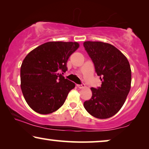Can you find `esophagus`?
Instances as JSON below:
<instances>
[{
    "instance_id": "34e87169",
    "label": "esophagus",
    "mask_w": 149,
    "mask_h": 149,
    "mask_svg": "<svg viewBox=\"0 0 149 149\" xmlns=\"http://www.w3.org/2000/svg\"><path fill=\"white\" fill-rule=\"evenodd\" d=\"M77 86L79 87V89H83L85 87V85L84 84H81V85H77Z\"/></svg>"
}]
</instances>
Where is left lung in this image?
Segmentation results:
<instances>
[{
	"label": "left lung",
	"instance_id": "8db88e82",
	"mask_svg": "<svg viewBox=\"0 0 149 149\" xmlns=\"http://www.w3.org/2000/svg\"><path fill=\"white\" fill-rule=\"evenodd\" d=\"M83 46L102 81L100 87L91 88V98L83 105L93 117L108 119L119 111L130 92L132 82L130 63L118 49L109 43L85 41Z\"/></svg>",
	"mask_w": 149,
	"mask_h": 149
}]
</instances>
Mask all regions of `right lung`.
<instances>
[{"label":"right lung","mask_w":149,"mask_h":149,"mask_svg":"<svg viewBox=\"0 0 149 149\" xmlns=\"http://www.w3.org/2000/svg\"><path fill=\"white\" fill-rule=\"evenodd\" d=\"M79 47L77 42H47L24 58L20 69V86L25 100L34 111L47 115L64 104L75 84L58 71L66 72L69 57Z\"/></svg>","instance_id":"add662e5"}]
</instances>
